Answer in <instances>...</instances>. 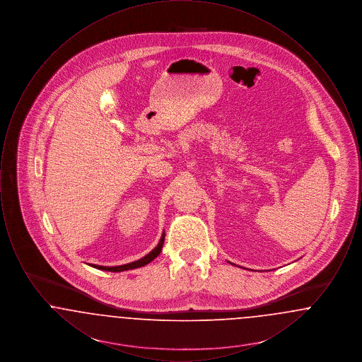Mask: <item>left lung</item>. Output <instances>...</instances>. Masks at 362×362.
<instances>
[{
  "instance_id": "left-lung-1",
  "label": "left lung",
  "mask_w": 362,
  "mask_h": 362,
  "mask_svg": "<svg viewBox=\"0 0 362 362\" xmlns=\"http://www.w3.org/2000/svg\"><path fill=\"white\" fill-rule=\"evenodd\" d=\"M228 263H230V262H228ZM230 264H233V263H230ZM233 266H236V264H233Z\"/></svg>"
}]
</instances>
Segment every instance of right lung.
Returning a JSON list of instances; mask_svg holds the SVG:
<instances>
[{
	"instance_id": "right-lung-1",
	"label": "right lung",
	"mask_w": 362,
	"mask_h": 362,
	"mask_svg": "<svg viewBox=\"0 0 362 362\" xmlns=\"http://www.w3.org/2000/svg\"><path fill=\"white\" fill-rule=\"evenodd\" d=\"M164 239H165V233L161 235L158 244L156 245L155 248L149 254H146L144 258L138 259V260H134V262L121 264V266H99V264H89V266H92L95 269H99V270H104V272H112V273H121V272H126V270H134V269H138V267L146 266L148 263H151L153 259L157 258L160 255L163 244H164Z\"/></svg>"
}]
</instances>
